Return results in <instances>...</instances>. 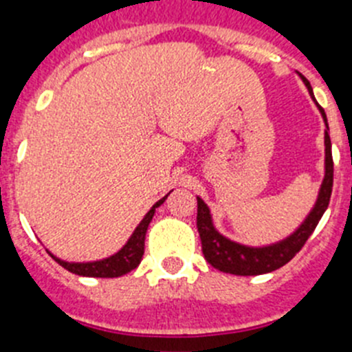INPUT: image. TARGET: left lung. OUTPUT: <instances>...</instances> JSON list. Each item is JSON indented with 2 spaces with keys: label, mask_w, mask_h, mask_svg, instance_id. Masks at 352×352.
<instances>
[{
  "label": "left lung",
  "mask_w": 352,
  "mask_h": 352,
  "mask_svg": "<svg viewBox=\"0 0 352 352\" xmlns=\"http://www.w3.org/2000/svg\"><path fill=\"white\" fill-rule=\"evenodd\" d=\"M301 79H303L305 86L309 88L310 95H312L309 80L305 79L303 76H301ZM319 111H321L322 118L326 121L324 109L319 107ZM326 126H328V123H326ZM324 144L326 174L316 206L310 211L307 220L301 223L300 229L289 238H285L284 241H280V243L263 248H252L223 238L222 234L214 231L208 206L197 197V231L199 236H201V243H203L204 257L213 268L220 270L223 273H231V275H263V273H270L282 268L303 248L307 239L312 236L314 229H316L321 217L324 214L326 208L329 204V197H331V188H333V157H331V141H329L328 130L324 132Z\"/></svg>",
  "instance_id": "8db88e82"
}]
</instances>
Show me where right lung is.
I'll return each instance as SVG.
<instances>
[{
  "instance_id": "right-lung-1",
  "label": "right lung",
  "mask_w": 352,
  "mask_h": 352,
  "mask_svg": "<svg viewBox=\"0 0 352 352\" xmlns=\"http://www.w3.org/2000/svg\"><path fill=\"white\" fill-rule=\"evenodd\" d=\"M167 199V195L164 199H160L157 204H153V208L146 213L144 219L141 220V223L138 226V229L133 231V234L130 236V239L126 241V245L121 248L118 254L107 257L104 261H96V263H65V261L58 259V257L52 256V259L56 263L63 266L65 270H68L70 273H76L80 276H96V278H116V276L125 275V273L132 272L139 266L142 256H144V238L146 231H148V226L151 222L155 214V208L160 206L164 201Z\"/></svg>"
}]
</instances>
